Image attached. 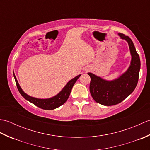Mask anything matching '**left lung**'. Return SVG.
<instances>
[{
	"label": "left lung",
	"instance_id": "8db88e82",
	"mask_svg": "<svg viewBox=\"0 0 150 150\" xmlns=\"http://www.w3.org/2000/svg\"><path fill=\"white\" fill-rule=\"evenodd\" d=\"M119 35L128 42L132 55L131 64L128 70L118 79L111 81L91 73H88L91 78L90 91L91 96L95 102L104 106H113L121 103L134 91L138 83L141 68L139 55L128 36L122 33H119Z\"/></svg>",
	"mask_w": 150,
	"mask_h": 150
}]
</instances>
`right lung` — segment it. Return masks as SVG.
<instances>
[{
  "label": "right lung",
  "mask_w": 150,
  "mask_h": 150,
  "mask_svg": "<svg viewBox=\"0 0 150 150\" xmlns=\"http://www.w3.org/2000/svg\"><path fill=\"white\" fill-rule=\"evenodd\" d=\"M13 75L18 90L25 99L30 101V103H33V104L35 105V106L42 108L43 110H52L60 106H62L63 104H64L66 103L69 96L70 93H71L73 85L75 84L76 81H77V79L80 77V76L81 75H79L77 76V77H75V78L72 79L71 81H69L59 93L52 98H46V99H41V98H37L30 97V95H28L26 93H24V92L22 91L20 86H19L18 82L17 80V78H16L14 73Z\"/></svg>",
  "instance_id": "obj_1"
}]
</instances>
